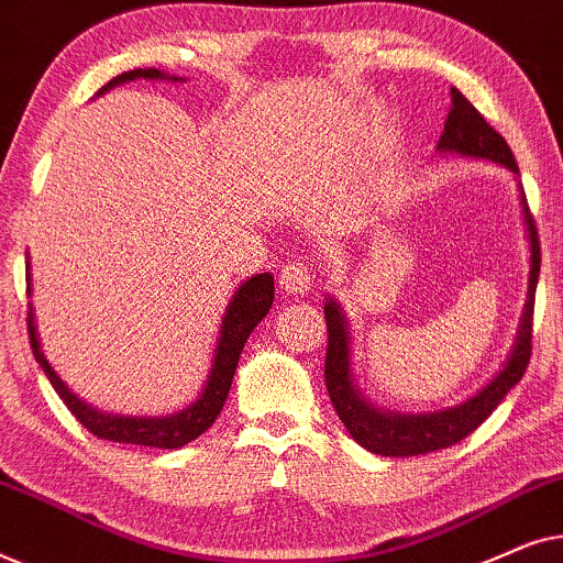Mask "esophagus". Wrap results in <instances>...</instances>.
Instances as JSON below:
<instances>
[{"instance_id": "1", "label": "esophagus", "mask_w": 563, "mask_h": 563, "mask_svg": "<svg viewBox=\"0 0 563 563\" xmlns=\"http://www.w3.org/2000/svg\"><path fill=\"white\" fill-rule=\"evenodd\" d=\"M312 266L307 264V261H291V264L284 266L279 284L287 295H307V291L312 289Z\"/></svg>"}]
</instances>
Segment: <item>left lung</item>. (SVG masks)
<instances>
[{
	"instance_id": "1",
	"label": "left lung",
	"mask_w": 563,
	"mask_h": 563,
	"mask_svg": "<svg viewBox=\"0 0 563 563\" xmlns=\"http://www.w3.org/2000/svg\"><path fill=\"white\" fill-rule=\"evenodd\" d=\"M441 153H459L468 158H487L495 164L510 168L518 174V164L510 145L487 120L482 112L461 95L459 89H451V112L445 120L443 135L438 141ZM522 199V214H526L528 241H530V279H528V297L526 307L520 314V328L515 335L512 351L507 356L505 366L489 379L484 387L468 397L466 402L456 407H445L438 412H420V415H402L387 412L366 402L364 395L356 389L351 374V333L341 305L333 297L325 299V320H328V353H325V384L330 402H333L338 418L353 441L364 445L366 451L379 453V456H420V453L441 451L449 445L459 443L461 438L474 433L484 420L489 418L492 410L503 402L507 391L522 379L530 364V341H533V305H536V287L538 274H541V243H538L536 222L528 212L526 195Z\"/></svg>"
}]
</instances>
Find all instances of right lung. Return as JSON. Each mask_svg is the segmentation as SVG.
<instances>
[{"instance_id":"add662e5","label":"right lung","mask_w":563,"mask_h":563,"mask_svg":"<svg viewBox=\"0 0 563 563\" xmlns=\"http://www.w3.org/2000/svg\"><path fill=\"white\" fill-rule=\"evenodd\" d=\"M135 79H168V81H181L176 76H166L158 68H133V71H125L114 76L112 81H107L102 89L97 91L104 95L112 87L125 81ZM33 295L30 291V261H27V297ZM274 302V276L272 274H256L251 279H245L241 287L235 289L233 299H230L225 307V314H222V325L218 335V345H214L212 356V368L207 374V382L202 391L195 402L184 407L179 412L161 415V418H125V415H110L99 412L97 407H89L81 402L79 397L74 395L71 389L60 382V376L53 372L48 358L43 356L41 351V338H37L35 328V314H33V302H30L27 310V333H30V345H33V356L41 368L48 376L53 389L58 391V397L64 399V405L71 410L76 420L81 422L89 433L97 438H104V441L114 443H135V445H151V449H181L205 433L207 428L218 420V415L225 405L230 384H233V374L238 366V358H241V351L253 328L258 325L261 320L266 318L268 310H272Z\"/></svg>"}]
</instances>
